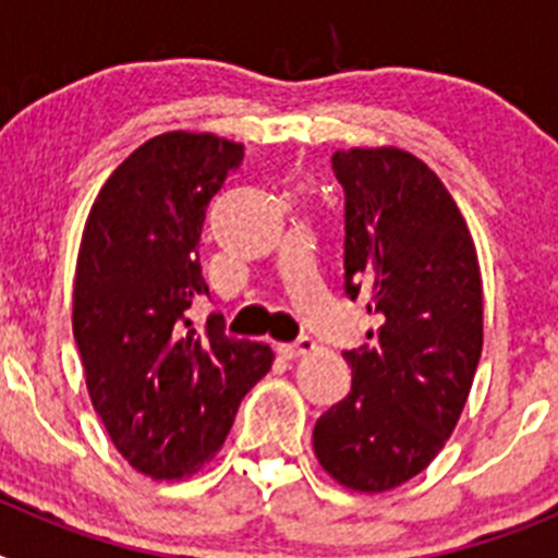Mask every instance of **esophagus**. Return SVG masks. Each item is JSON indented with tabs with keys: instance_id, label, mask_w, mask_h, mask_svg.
<instances>
[{
	"instance_id": "obj_1",
	"label": "esophagus",
	"mask_w": 558,
	"mask_h": 558,
	"mask_svg": "<svg viewBox=\"0 0 558 558\" xmlns=\"http://www.w3.org/2000/svg\"><path fill=\"white\" fill-rule=\"evenodd\" d=\"M315 349V340L310 335H302V338H295L293 343H279V354L288 360L302 357V354H310Z\"/></svg>"
}]
</instances>
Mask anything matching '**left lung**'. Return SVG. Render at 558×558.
I'll list each match as a JSON object with an SVG mask.
<instances>
[{
  "label": "left lung",
  "mask_w": 558,
  "mask_h": 558,
  "mask_svg": "<svg viewBox=\"0 0 558 558\" xmlns=\"http://www.w3.org/2000/svg\"><path fill=\"white\" fill-rule=\"evenodd\" d=\"M343 186V290L379 327L347 352L352 391L313 430L315 458L354 492L411 481L445 447L483 349L472 234L436 172L397 147L332 156Z\"/></svg>",
  "instance_id": "left-lung-1"
}]
</instances>
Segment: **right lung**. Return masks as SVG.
<instances>
[{"instance_id": "add662e5", "label": "right lung", "mask_w": 558, "mask_h": 558, "mask_svg": "<svg viewBox=\"0 0 558 558\" xmlns=\"http://www.w3.org/2000/svg\"><path fill=\"white\" fill-rule=\"evenodd\" d=\"M243 161L211 133L153 136L102 184L83 229L72 329L97 416L133 470L156 481L198 472L223 447L240 399L274 352L204 332L186 310L209 295L198 243L206 206Z\"/></svg>"}]
</instances>
